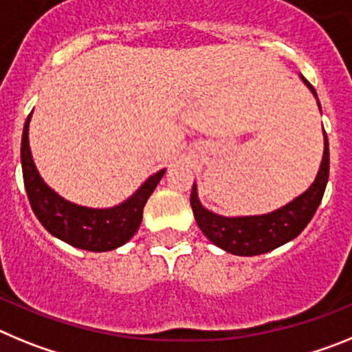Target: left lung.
I'll list each match as a JSON object with an SVG mask.
<instances>
[{
    "mask_svg": "<svg viewBox=\"0 0 352 352\" xmlns=\"http://www.w3.org/2000/svg\"><path fill=\"white\" fill-rule=\"evenodd\" d=\"M300 79L316 96L317 93L312 84L300 74ZM317 107L321 111V104L317 100ZM324 133V151H322L321 166L317 170L316 179L312 185L294 197L285 206L273 210L264 214H247V217H223V214L213 213L204 208L199 201L197 185L194 183L190 194V204L194 210L195 222L199 229L204 232L211 243L217 245L222 250L234 254V256H259L270 250L289 243L296 238L305 227L309 226L314 213L319 208L324 195L326 185L329 176V146L328 138Z\"/></svg>",
    "mask_w": 352,
    "mask_h": 352,
    "instance_id": "left-lung-1",
    "label": "left lung"
}]
</instances>
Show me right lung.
Listing matches in <instances>:
<instances>
[{
	"label": "right lung",
	"mask_w": 352,
	"mask_h": 352,
	"mask_svg": "<svg viewBox=\"0 0 352 352\" xmlns=\"http://www.w3.org/2000/svg\"><path fill=\"white\" fill-rule=\"evenodd\" d=\"M33 114V113H31ZM28 116L21 141V166L31 210L45 229L65 243L89 252H109L125 245L142 220V210L166 169L151 174L126 201L111 208H89L70 203L43 182L30 148Z\"/></svg>",
	"instance_id": "right-lung-1"
}]
</instances>
